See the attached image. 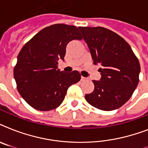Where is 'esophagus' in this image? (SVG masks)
Returning <instances> with one entry per match:
<instances>
[{
  "mask_svg": "<svg viewBox=\"0 0 148 148\" xmlns=\"http://www.w3.org/2000/svg\"><path fill=\"white\" fill-rule=\"evenodd\" d=\"M88 79L86 78V77H81V81H87Z\"/></svg>",
  "mask_w": 148,
  "mask_h": 148,
  "instance_id": "esophagus-1",
  "label": "esophagus"
}]
</instances>
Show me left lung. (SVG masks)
<instances>
[{"label": "left lung", "mask_w": 148, "mask_h": 148, "mask_svg": "<svg viewBox=\"0 0 148 148\" xmlns=\"http://www.w3.org/2000/svg\"><path fill=\"white\" fill-rule=\"evenodd\" d=\"M88 44L94 64H100L101 78L93 81L95 90L85 95L91 106L102 110L121 108L133 95L139 82L138 58L124 38L102 27H79Z\"/></svg>", "instance_id": "left-lung-1"}]
</instances>
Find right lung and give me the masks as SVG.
I'll use <instances>...</instances> for the list:
<instances>
[{"label":"right lung","instance_id":"right-lung-1","mask_svg":"<svg viewBox=\"0 0 148 148\" xmlns=\"http://www.w3.org/2000/svg\"><path fill=\"white\" fill-rule=\"evenodd\" d=\"M82 36L75 26L53 24L42 29L24 45L14 68L17 88L24 100L36 110L47 111L61 104L70 86L81 80L77 71L58 69L66 47Z\"/></svg>","mask_w":148,"mask_h":148}]
</instances>
